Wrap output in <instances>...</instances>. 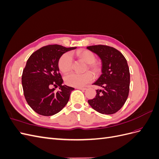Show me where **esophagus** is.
I'll return each instance as SVG.
<instances>
[{"label": "esophagus", "mask_w": 159, "mask_h": 159, "mask_svg": "<svg viewBox=\"0 0 159 159\" xmlns=\"http://www.w3.org/2000/svg\"><path fill=\"white\" fill-rule=\"evenodd\" d=\"M76 89H80V90H82V91H85L86 90V88H75Z\"/></svg>", "instance_id": "34e87169"}]
</instances>
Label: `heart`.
<instances>
[{
	"mask_svg": "<svg viewBox=\"0 0 159 159\" xmlns=\"http://www.w3.org/2000/svg\"><path fill=\"white\" fill-rule=\"evenodd\" d=\"M76 55L80 59L88 64V68L95 74H99L101 71V65L98 62L95 61V56L92 52L87 50H79L76 52ZM60 70L63 73H68L73 67V57L71 53L67 52L62 55L58 61ZM93 79V75L90 71L84 74L71 73L65 77V81L68 85L76 88L83 87Z\"/></svg>",
	"mask_w": 159,
	"mask_h": 159,
	"instance_id": "1",
	"label": "heart"
}]
</instances>
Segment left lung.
Instances as JSON below:
<instances>
[{"mask_svg": "<svg viewBox=\"0 0 159 159\" xmlns=\"http://www.w3.org/2000/svg\"><path fill=\"white\" fill-rule=\"evenodd\" d=\"M102 61V74L94 85L101 87L95 97L88 100L90 106L98 112L111 115L117 112L129 95L130 73L127 61L121 52L104 45L88 46Z\"/></svg>", "mask_w": 159, "mask_h": 159, "instance_id": "left-lung-1", "label": "left lung"}]
</instances>
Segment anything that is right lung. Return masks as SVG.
<instances>
[{
  "mask_svg": "<svg viewBox=\"0 0 159 159\" xmlns=\"http://www.w3.org/2000/svg\"><path fill=\"white\" fill-rule=\"evenodd\" d=\"M76 47L66 48L48 45L36 50L27 60L22 75V85L25 99L37 113L51 116L60 112L68 103L74 88L62 85L58 67L60 57ZM52 85L59 86L60 90L51 89Z\"/></svg>",
  "mask_w": 159,
  "mask_h": 159,
  "instance_id": "right-lung-1",
  "label": "right lung"
}]
</instances>
